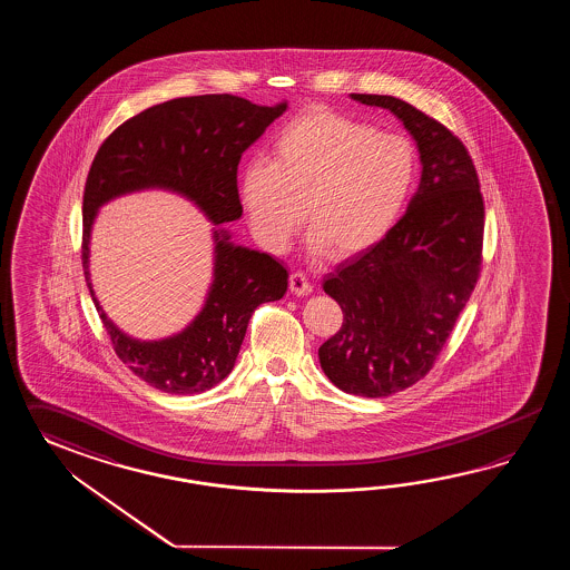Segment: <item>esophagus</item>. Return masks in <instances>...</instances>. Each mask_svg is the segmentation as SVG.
Returning <instances> with one entry per match:
<instances>
[{"instance_id": "obj_1", "label": "esophagus", "mask_w": 570, "mask_h": 570, "mask_svg": "<svg viewBox=\"0 0 570 570\" xmlns=\"http://www.w3.org/2000/svg\"><path fill=\"white\" fill-rule=\"evenodd\" d=\"M289 289L293 295L303 297V295H309V293L314 291V285H312V281L307 279L303 273H291Z\"/></svg>"}]
</instances>
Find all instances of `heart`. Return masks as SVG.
I'll return each mask as SVG.
<instances>
[{
    "label": "heart",
    "instance_id": "b5f03b06",
    "mask_svg": "<svg viewBox=\"0 0 570 570\" xmlns=\"http://www.w3.org/2000/svg\"><path fill=\"white\" fill-rule=\"evenodd\" d=\"M413 175L412 146L401 136L376 134L332 109L309 108L281 126L271 160L244 165L240 204L267 250H285L305 216L312 253L351 258L387 236Z\"/></svg>",
    "mask_w": 570,
    "mask_h": 570
}]
</instances>
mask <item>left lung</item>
I'll return each instance as SVG.
<instances>
[{"instance_id":"1","label":"left lung","mask_w":570,"mask_h":570,"mask_svg":"<svg viewBox=\"0 0 570 570\" xmlns=\"http://www.w3.org/2000/svg\"><path fill=\"white\" fill-rule=\"evenodd\" d=\"M351 97L403 121L422 177L387 236L324 281L344 322L317 354L344 393L387 397L430 373L473 293L483 261V195L473 158L444 124L397 97Z\"/></svg>"}]
</instances>
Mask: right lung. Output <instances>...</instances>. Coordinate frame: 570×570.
I'll list each match as a JSON object with an SVG mask.
<instances>
[{"label":"right lung","instance_id":"add662e5","mask_svg":"<svg viewBox=\"0 0 570 570\" xmlns=\"http://www.w3.org/2000/svg\"><path fill=\"white\" fill-rule=\"evenodd\" d=\"M285 109V101L268 108L230 94L177 97L124 121L97 150L83 194V273L114 351L150 387L173 395L216 387L230 375L256 307L285 295L289 273L267 253L236 246L228 230L214 228V281L202 312L170 338H130L101 309L89 279L97 209L118 195L157 187L194 202L214 226L240 218V157Z\"/></svg>","mask_w":570,"mask_h":570}]
</instances>
